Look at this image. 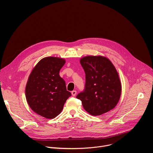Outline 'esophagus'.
Returning a JSON list of instances; mask_svg holds the SVG:
<instances>
[{"label": "esophagus", "mask_w": 153, "mask_h": 153, "mask_svg": "<svg viewBox=\"0 0 153 153\" xmlns=\"http://www.w3.org/2000/svg\"><path fill=\"white\" fill-rule=\"evenodd\" d=\"M76 94H77V91H73L72 92H71V94H72V96H75L76 95Z\"/></svg>", "instance_id": "34e87169"}]
</instances>
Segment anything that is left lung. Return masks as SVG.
<instances>
[{"instance_id":"8db88e82","label":"left lung","mask_w":153,"mask_h":153,"mask_svg":"<svg viewBox=\"0 0 153 153\" xmlns=\"http://www.w3.org/2000/svg\"><path fill=\"white\" fill-rule=\"evenodd\" d=\"M85 73V89L77 98L85 111L99 116L113 110L118 103L122 85L113 63L102 56H87L80 59Z\"/></svg>"}]
</instances>
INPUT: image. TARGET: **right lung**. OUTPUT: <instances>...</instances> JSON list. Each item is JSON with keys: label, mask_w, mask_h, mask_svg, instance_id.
<instances>
[{"label": "right lung", "mask_w": 153, "mask_h": 153, "mask_svg": "<svg viewBox=\"0 0 153 153\" xmlns=\"http://www.w3.org/2000/svg\"><path fill=\"white\" fill-rule=\"evenodd\" d=\"M65 62L63 58L44 57L36 64L28 77L25 87L27 103L34 113L45 118L57 116L71 96L59 75Z\"/></svg>", "instance_id": "right-lung-1"}]
</instances>
